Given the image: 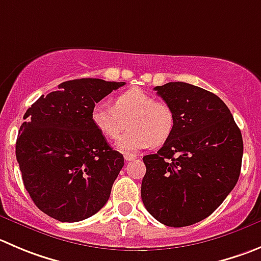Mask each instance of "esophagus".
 <instances>
[{"label":"esophagus","instance_id":"obj_1","mask_svg":"<svg viewBox=\"0 0 261 261\" xmlns=\"http://www.w3.org/2000/svg\"><path fill=\"white\" fill-rule=\"evenodd\" d=\"M124 159H125L126 161H132L137 159V155H133V153H124Z\"/></svg>","mask_w":261,"mask_h":261}]
</instances>
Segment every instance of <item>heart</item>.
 <instances>
[{
    "mask_svg": "<svg viewBox=\"0 0 261 261\" xmlns=\"http://www.w3.org/2000/svg\"><path fill=\"white\" fill-rule=\"evenodd\" d=\"M126 120L128 132L119 138L116 146L128 152L163 145L175 124L173 109L141 88L121 92L113 100V106L105 101L92 106V124L108 140L119 137Z\"/></svg>",
    "mask_w": 261,
    "mask_h": 261,
    "instance_id": "1",
    "label": "heart"
}]
</instances>
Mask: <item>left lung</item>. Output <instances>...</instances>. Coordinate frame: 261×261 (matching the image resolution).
Here are the masks:
<instances>
[{
    "mask_svg": "<svg viewBox=\"0 0 261 261\" xmlns=\"http://www.w3.org/2000/svg\"><path fill=\"white\" fill-rule=\"evenodd\" d=\"M155 91L173 109L175 124L163 147L143 156L141 197L156 220L186 227L213 214L234 188L244 141L229 109L212 92L185 82Z\"/></svg>",
    "mask_w": 261,
    "mask_h": 261,
    "instance_id": "obj_1",
    "label": "left lung"
}]
</instances>
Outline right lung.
<instances>
[{
    "mask_svg": "<svg viewBox=\"0 0 261 261\" xmlns=\"http://www.w3.org/2000/svg\"><path fill=\"white\" fill-rule=\"evenodd\" d=\"M124 84L96 78L64 82L24 114L16 160L24 187L48 217L81 222L108 202L124 158L93 126L91 110Z\"/></svg>",
    "mask_w": 261,
    "mask_h": 261,
    "instance_id": "add662e5",
    "label": "right lung"
}]
</instances>
